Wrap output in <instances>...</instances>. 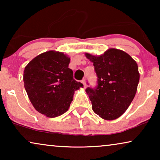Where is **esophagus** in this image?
<instances>
[{
  "mask_svg": "<svg viewBox=\"0 0 160 160\" xmlns=\"http://www.w3.org/2000/svg\"><path fill=\"white\" fill-rule=\"evenodd\" d=\"M82 83L83 84V85H84V87H86V81H85V79H83V80L82 81Z\"/></svg>",
  "mask_w": 160,
  "mask_h": 160,
  "instance_id": "esophagus-1",
  "label": "esophagus"
}]
</instances>
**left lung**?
Listing matches in <instances>:
<instances>
[{
  "instance_id": "1",
  "label": "left lung",
  "mask_w": 160,
  "mask_h": 160,
  "mask_svg": "<svg viewBox=\"0 0 160 160\" xmlns=\"http://www.w3.org/2000/svg\"><path fill=\"white\" fill-rule=\"evenodd\" d=\"M86 57L93 62L98 77L96 87L86 89L93 111L106 120L117 119L136 93L140 78L136 62L117 49L107 50L98 57L87 53Z\"/></svg>"
}]
</instances>
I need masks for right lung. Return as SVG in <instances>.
<instances>
[{"mask_svg":"<svg viewBox=\"0 0 160 160\" xmlns=\"http://www.w3.org/2000/svg\"><path fill=\"white\" fill-rule=\"evenodd\" d=\"M70 58L62 52L39 54L25 67L23 81L28 98L39 113L54 118L68 110L74 91L82 87L68 68Z\"/></svg>","mask_w":160,"mask_h":160,"instance_id":"right-lung-1","label":"right lung"}]
</instances>
